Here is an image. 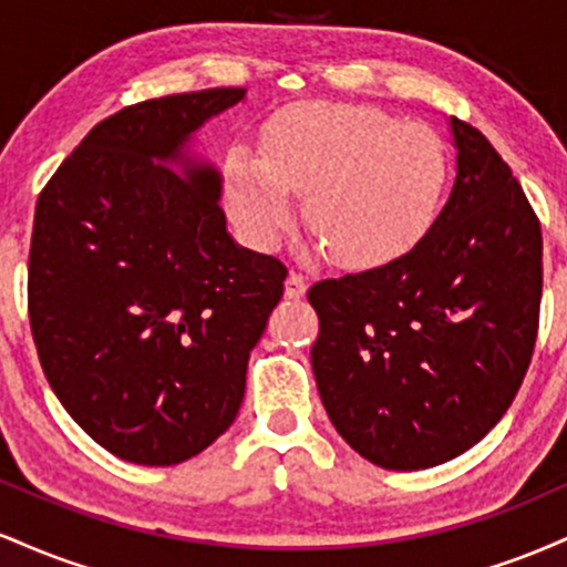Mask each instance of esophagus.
<instances>
[{"mask_svg": "<svg viewBox=\"0 0 567 567\" xmlns=\"http://www.w3.org/2000/svg\"><path fill=\"white\" fill-rule=\"evenodd\" d=\"M306 279L301 275H288L285 279V298H290V301H298V298L306 296Z\"/></svg>", "mask_w": 567, "mask_h": 567, "instance_id": "obj_1", "label": "esophagus"}]
</instances>
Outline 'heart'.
<instances>
[{"label":"heart","mask_w":567,"mask_h":567,"mask_svg":"<svg viewBox=\"0 0 567 567\" xmlns=\"http://www.w3.org/2000/svg\"><path fill=\"white\" fill-rule=\"evenodd\" d=\"M451 159L424 122L362 103H298L266 122L261 159H226V207L256 247L303 226L343 269H379L408 256L437 220Z\"/></svg>","instance_id":"1"}]
</instances>
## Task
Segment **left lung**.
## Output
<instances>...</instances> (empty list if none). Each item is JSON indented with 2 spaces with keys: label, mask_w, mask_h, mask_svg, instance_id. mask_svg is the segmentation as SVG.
<instances>
[{
  "label": "left lung",
  "mask_w": 567,
  "mask_h": 567,
  "mask_svg": "<svg viewBox=\"0 0 567 567\" xmlns=\"http://www.w3.org/2000/svg\"><path fill=\"white\" fill-rule=\"evenodd\" d=\"M447 122L455 178L426 237L400 261L309 290L322 405L381 470H429L477 445L536 343L542 226L491 141Z\"/></svg>",
  "instance_id": "8db88e82"
}]
</instances>
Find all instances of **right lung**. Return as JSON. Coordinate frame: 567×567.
<instances>
[{
    "instance_id": "right-lung-1",
    "label": "right lung",
    "mask_w": 567,
    "mask_h": 567,
    "mask_svg": "<svg viewBox=\"0 0 567 567\" xmlns=\"http://www.w3.org/2000/svg\"><path fill=\"white\" fill-rule=\"evenodd\" d=\"M243 87L122 109L39 194L31 333L71 419L130 464L173 466L237 419L288 269L234 243L194 138Z\"/></svg>"
}]
</instances>
